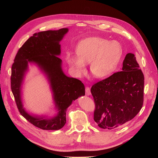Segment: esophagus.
<instances>
[{
    "label": "esophagus",
    "instance_id": "34e87169",
    "mask_svg": "<svg viewBox=\"0 0 158 158\" xmlns=\"http://www.w3.org/2000/svg\"><path fill=\"white\" fill-rule=\"evenodd\" d=\"M85 91H86V95L87 96H89L91 95V91H90V88L89 87H86Z\"/></svg>",
    "mask_w": 158,
    "mask_h": 158
}]
</instances>
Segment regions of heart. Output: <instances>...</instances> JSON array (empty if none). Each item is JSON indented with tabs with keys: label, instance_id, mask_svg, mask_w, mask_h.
Here are the masks:
<instances>
[{
	"label": "heart",
	"instance_id": "b5f03b06",
	"mask_svg": "<svg viewBox=\"0 0 158 158\" xmlns=\"http://www.w3.org/2000/svg\"><path fill=\"white\" fill-rule=\"evenodd\" d=\"M77 54L67 53L66 60L72 69L81 76L86 72V64L90 63V72L97 79L110 76L117 69L123 55L118 41L92 36L82 40L77 44Z\"/></svg>",
	"mask_w": 158,
	"mask_h": 158
}]
</instances>
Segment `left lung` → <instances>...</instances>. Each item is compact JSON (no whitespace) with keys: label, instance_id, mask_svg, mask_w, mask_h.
<instances>
[{"label":"left lung","instance_id":"1","mask_svg":"<svg viewBox=\"0 0 158 158\" xmlns=\"http://www.w3.org/2000/svg\"><path fill=\"white\" fill-rule=\"evenodd\" d=\"M144 76L134 54H126L122 71L92 86L94 120L102 129L118 127L133 118L143 102Z\"/></svg>","mask_w":158,"mask_h":158}]
</instances>
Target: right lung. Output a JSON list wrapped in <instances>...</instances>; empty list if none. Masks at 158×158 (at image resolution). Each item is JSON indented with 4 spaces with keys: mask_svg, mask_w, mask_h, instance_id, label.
Instances as JSON below:
<instances>
[{
    "mask_svg": "<svg viewBox=\"0 0 158 158\" xmlns=\"http://www.w3.org/2000/svg\"><path fill=\"white\" fill-rule=\"evenodd\" d=\"M68 28L35 33L16 54L11 68V86L20 114L35 126L44 130H59L66 123V111L79 97L85 95L82 82L66 76L62 69L60 41ZM36 65L46 76L53 94L56 113L54 116L29 114L23 107L22 86L28 64Z\"/></svg>",
    "mask_w": 158,
    "mask_h": 158,
    "instance_id": "obj_1",
    "label": "right lung"
}]
</instances>
